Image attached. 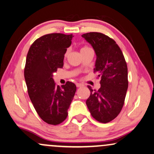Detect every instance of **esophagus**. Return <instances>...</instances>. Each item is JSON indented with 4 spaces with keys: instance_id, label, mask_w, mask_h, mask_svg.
I'll use <instances>...</instances> for the list:
<instances>
[{
    "instance_id": "1",
    "label": "esophagus",
    "mask_w": 154,
    "mask_h": 154,
    "mask_svg": "<svg viewBox=\"0 0 154 154\" xmlns=\"http://www.w3.org/2000/svg\"><path fill=\"white\" fill-rule=\"evenodd\" d=\"M76 86H77V87H83L84 85L82 83H77L76 84Z\"/></svg>"
}]
</instances>
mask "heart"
Here are the masks:
<instances>
[{"instance_id": "heart-1", "label": "heart", "mask_w": 154, "mask_h": 154, "mask_svg": "<svg viewBox=\"0 0 154 154\" xmlns=\"http://www.w3.org/2000/svg\"><path fill=\"white\" fill-rule=\"evenodd\" d=\"M89 48V47H87V46H85V47H83V48H82V49H81V50H84V49H86V48ZM67 54H68V51H66V52H65V57H66V56H67Z\"/></svg>"}]
</instances>
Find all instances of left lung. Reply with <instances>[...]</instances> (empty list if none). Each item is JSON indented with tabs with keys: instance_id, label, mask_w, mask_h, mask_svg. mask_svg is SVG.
<instances>
[{
	"instance_id": "left-lung-1",
	"label": "left lung",
	"mask_w": 154,
	"mask_h": 154,
	"mask_svg": "<svg viewBox=\"0 0 154 154\" xmlns=\"http://www.w3.org/2000/svg\"><path fill=\"white\" fill-rule=\"evenodd\" d=\"M93 47L96 55L94 72L101 78L98 91L91 92L86 101L92 117L107 123L118 116L124 105L128 88V66L122 51L113 39L99 32L82 35Z\"/></svg>"
}]
</instances>
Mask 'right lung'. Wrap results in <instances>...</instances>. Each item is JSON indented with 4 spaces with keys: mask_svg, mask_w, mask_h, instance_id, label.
Returning a JSON list of instances; mask_svg holds the SVG:
<instances>
[{
    "mask_svg": "<svg viewBox=\"0 0 154 154\" xmlns=\"http://www.w3.org/2000/svg\"><path fill=\"white\" fill-rule=\"evenodd\" d=\"M72 34L53 33L41 36L32 44L24 67V79L31 101L41 118L56 125L66 119L76 91L74 83L57 86L53 73L63 66L65 53Z\"/></svg>",
    "mask_w": 154,
    "mask_h": 154,
    "instance_id": "1",
    "label": "right lung"
}]
</instances>
